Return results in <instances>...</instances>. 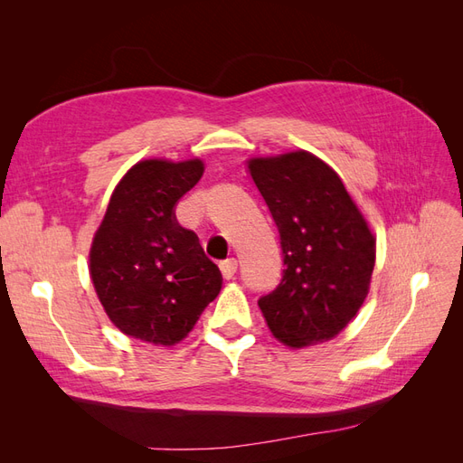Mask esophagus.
Masks as SVG:
<instances>
[{"label":"esophagus","mask_w":463,"mask_h":463,"mask_svg":"<svg viewBox=\"0 0 463 463\" xmlns=\"http://www.w3.org/2000/svg\"><path fill=\"white\" fill-rule=\"evenodd\" d=\"M220 270L223 279H232L237 272V260L235 259H226L223 262H220Z\"/></svg>","instance_id":"1"}]
</instances>
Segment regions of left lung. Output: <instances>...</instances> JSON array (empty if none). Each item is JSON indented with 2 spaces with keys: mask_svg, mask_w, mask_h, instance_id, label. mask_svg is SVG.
<instances>
[{
  "mask_svg": "<svg viewBox=\"0 0 463 463\" xmlns=\"http://www.w3.org/2000/svg\"><path fill=\"white\" fill-rule=\"evenodd\" d=\"M249 172L279 232L282 279L259 299L266 325L289 347L342 332L365 301L374 237L342 179L299 150L255 158Z\"/></svg>",
  "mask_w": 463,
  "mask_h": 463,
  "instance_id": "obj_1",
  "label": "left lung"
}]
</instances>
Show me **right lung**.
I'll list each match as a JSON object with an SVG mask.
<instances>
[{
	"label": "right lung",
	"mask_w": 463,
	"mask_h": 463,
	"mask_svg": "<svg viewBox=\"0 0 463 463\" xmlns=\"http://www.w3.org/2000/svg\"><path fill=\"white\" fill-rule=\"evenodd\" d=\"M201 160L135 164L111 194L90 249V278L109 320L128 335L174 345L222 288V272L175 206L203 177Z\"/></svg>",
	"instance_id": "obj_1"
}]
</instances>
